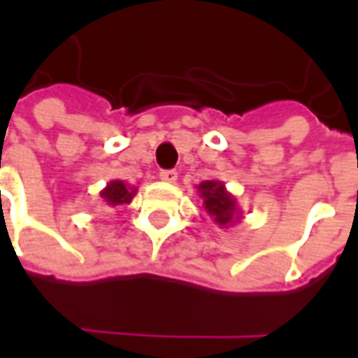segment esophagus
Listing matches in <instances>:
<instances>
[{
  "label": "esophagus",
  "instance_id": "34e87169",
  "mask_svg": "<svg viewBox=\"0 0 358 358\" xmlns=\"http://www.w3.org/2000/svg\"><path fill=\"white\" fill-rule=\"evenodd\" d=\"M159 178L163 180V182H166V184H174V182L178 180V172L176 171H161Z\"/></svg>",
  "mask_w": 358,
  "mask_h": 358
}]
</instances>
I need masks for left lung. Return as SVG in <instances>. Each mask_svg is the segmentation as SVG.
I'll list each match as a JSON object with an SVG mask.
<instances>
[{
	"mask_svg": "<svg viewBox=\"0 0 358 358\" xmlns=\"http://www.w3.org/2000/svg\"><path fill=\"white\" fill-rule=\"evenodd\" d=\"M197 194L201 197L203 209L207 210L215 224L220 228H230L241 220V209L236 197L226 189L220 180H205L197 186Z\"/></svg>",
	"mask_w": 358,
	"mask_h": 358,
	"instance_id": "obj_1",
	"label": "left lung"
}]
</instances>
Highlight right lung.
<instances>
[{
  "mask_svg": "<svg viewBox=\"0 0 358 358\" xmlns=\"http://www.w3.org/2000/svg\"><path fill=\"white\" fill-rule=\"evenodd\" d=\"M138 194V187L128 186L122 180H110L107 186L103 187L99 195L105 205L109 207H117V205H128L132 201L134 195Z\"/></svg>",
  "mask_w": 358,
  "mask_h": 358,
  "instance_id": "right-lung-1",
  "label": "right lung"
}]
</instances>
